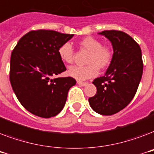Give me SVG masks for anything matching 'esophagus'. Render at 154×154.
<instances>
[{
    "label": "esophagus",
    "mask_w": 154,
    "mask_h": 154,
    "mask_svg": "<svg viewBox=\"0 0 154 154\" xmlns=\"http://www.w3.org/2000/svg\"><path fill=\"white\" fill-rule=\"evenodd\" d=\"M77 84L80 85H82V86H85L88 85L87 82H80V81H77Z\"/></svg>",
    "instance_id": "1"
}]
</instances>
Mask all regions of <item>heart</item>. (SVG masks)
I'll list each match as a JSON object with an SVG mask.
<instances>
[{
  "label": "heart",
  "mask_w": 154,
  "mask_h": 154,
  "mask_svg": "<svg viewBox=\"0 0 154 154\" xmlns=\"http://www.w3.org/2000/svg\"><path fill=\"white\" fill-rule=\"evenodd\" d=\"M83 48L90 52L85 66H72L69 68V76L78 81H85L96 77L99 68L105 69L110 65L112 59V52L109 47L103 45L102 42L93 37H86L79 42ZM58 55L63 62L71 64L73 61V49L72 45L65 42L59 47Z\"/></svg>",
  "instance_id": "heart-1"
}]
</instances>
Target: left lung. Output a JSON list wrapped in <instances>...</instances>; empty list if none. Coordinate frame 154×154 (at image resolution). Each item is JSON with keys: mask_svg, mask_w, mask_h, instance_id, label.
<instances>
[{"mask_svg": "<svg viewBox=\"0 0 154 154\" xmlns=\"http://www.w3.org/2000/svg\"><path fill=\"white\" fill-rule=\"evenodd\" d=\"M98 34L109 40L113 54L105 76L93 82L97 94L89 102L95 112L108 116L123 109L133 100L142 77L143 62L139 45L127 33L105 30Z\"/></svg>", "mask_w": 154, "mask_h": 154, "instance_id": "obj_1", "label": "left lung"}]
</instances>
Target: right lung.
Segmentation results:
<instances>
[{"label": "right lung", "instance_id": "1", "mask_svg": "<svg viewBox=\"0 0 154 154\" xmlns=\"http://www.w3.org/2000/svg\"><path fill=\"white\" fill-rule=\"evenodd\" d=\"M72 37L54 30H33L23 36L12 52L11 85L23 107L32 114L49 118L65 106L76 80L53 77L66 70L58 49Z\"/></svg>", "mask_w": 154, "mask_h": 154}]
</instances>
